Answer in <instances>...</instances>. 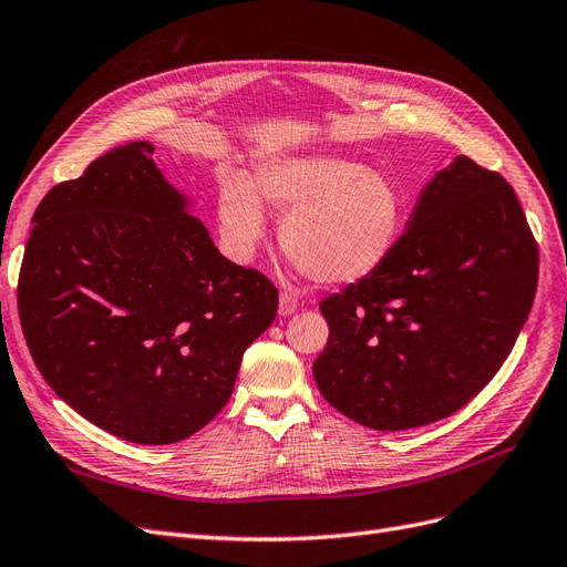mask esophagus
Returning <instances> with one entry per match:
<instances>
[{
  "label": "esophagus",
  "instance_id": "34e87169",
  "mask_svg": "<svg viewBox=\"0 0 567 567\" xmlns=\"http://www.w3.org/2000/svg\"><path fill=\"white\" fill-rule=\"evenodd\" d=\"M297 308H299V299L295 295H287V291H282L280 303H278V316L287 318L291 313H297Z\"/></svg>",
  "mask_w": 567,
  "mask_h": 567
}]
</instances>
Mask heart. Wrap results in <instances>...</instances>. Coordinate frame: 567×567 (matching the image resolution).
<instances>
[{
	"instance_id": "b5f03b06",
	"label": "heart",
	"mask_w": 567,
	"mask_h": 567,
	"mask_svg": "<svg viewBox=\"0 0 567 567\" xmlns=\"http://www.w3.org/2000/svg\"><path fill=\"white\" fill-rule=\"evenodd\" d=\"M261 199L285 214L287 257L324 285L372 276L405 221V195L389 172L327 153L268 157L254 169L251 186L226 178L218 188V235L235 261H249L264 240Z\"/></svg>"
}]
</instances>
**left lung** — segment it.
I'll use <instances>...</instances> for the list:
<instances>
[{
	"label": "left lung",
	"mask_w": 567,
	"mask_h": 567,
	"mask_svg": "<svg viewBox=\"0 0 567 567\" xmlns=\"http://www.w3.org/2000/svg\"><path fill=\"white\" fill-rule=\"evenodd\" d=\"M537 245L506 181L456 155L372 276L320 303L327 403L374 431L445 419L497 374L537 291Z\"/></svg>",
	"instance_id": "8db88e82"
}]
</instances>
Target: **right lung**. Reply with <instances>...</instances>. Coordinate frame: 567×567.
Listing matches in <instances>:
<instances>
[{
    "label": "right lung",
    "mask_w": 567,
    "mask_h": 567,
    "mask_svg": "<svg viewBox=\"0 0 567 567\" xmlns=\"http://www.w3.org/2000/svg\"><path fill=\"white\" fill-rule=\"evenodd\" d=\"M153 151L120 145L44 195L18 316L72 410L122 441L169 445L228 403L247 346L276 320L278 289L214 247Z\"/></svg>",
    "instance_id": "obj_1"
}]
</instances>
